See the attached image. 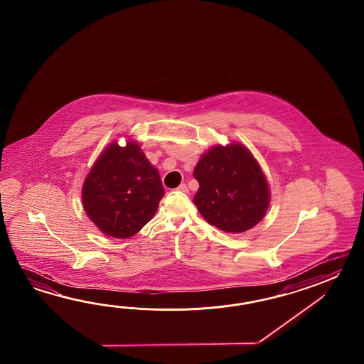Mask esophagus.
<instances>
[{"mask_svg": "<svg viewBox=\"0 0 364 364\" xmlns=\"http://www.w3.org/2000/svg\"><path fill=\"white\" fill-rule=\"evenodd\" d=\"M177 190H178V191H182V193H187V191H188V188H187L186 183H181V185L177 187Z\"/></svg>", "mask_w": 364, "mask_h": 364, "instance_id": "34e87169", "label": "esophagus"}]
</instances>
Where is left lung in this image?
I'll list each match as a JSON object with an SVG mask.
<instances>
[{
    "mask_svg": "<svg viewBox=\"0 0 364 364\" xmlns=\"http://www.w3.org/2000/svg\"><path fill=\"white\" fill-rule=\"evenodd\" d=\"M199 190L193 203L209 224L242 232L262 221L269 205V187L260 165L240 143L215 146L193 169Z\"/></svg>",
    "mask_w": 364,
    "mask_h": 364,
    "instance_id": "1",
    "label": "left lung"
}]
</instances>
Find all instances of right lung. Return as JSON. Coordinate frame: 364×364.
Returning <instances> with one entry per match:
<instances>
[{"instance_id":"add662e5","label":"right lung","mask_w":364,"mask_h":364,"mask_svg":"<svg viewBox=\"0 0 364 364\" xmlns=\"http://www.w3.org/2000/svg\"><path fill=\"white\" fill-rule=\"evenodd\" d=\"M160 174L139 146L110 143L102 151L82 187L87 216L105 235L130 238L155 216L163 199Z\"/></svg>"}]
</instances>
